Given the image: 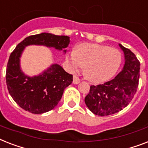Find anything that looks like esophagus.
<instances>
[{"label":"esophagus","mask_w":148,"mask_h":148,"mask_svg":"<svg viewBox=\"0 0 148 148\" xmlns=\"http://www.w3.org/2000/svg\"><path fill=\"white\" fill-rule=\"evenodd\" d=\"M80 82V79L77 76H74V80H73V83L74 84H77Z\"/></svg>","instance_id":"obj_1"}]
</instances>
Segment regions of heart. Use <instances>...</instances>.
Returning a JSON list of instances; mask_svg holds the SVG:
<instances>
[{
	"mask_svg": "<svg viewBox=\"0 0 148 148\" xmlns=\"http://www.w3.org/2000/svg\"><path fill=\"white\" fill-rule=\"evenodd\" d=\"M71 68L79 71L84 67V73L88 80L100 83L109 80L116 74L121 62L119 50L106 45L83 43L76 52H71L67 57Z\"/></svg>",
	"mask_w": 148,
	"mask_h": 148,
	"instance_id": "obj_1",
	"label": "heart"
}]
</instances>
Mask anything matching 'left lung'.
<instances>
[{"instance_id":"left-lung-1","label":"left lung","mask_w":148,"mask_h":148,"mask_svg":"<svg viewBox=\"0 0 148 148\" xmlns=\"http://www.w3.org/2000/svg\"><path fill=\"white\" fill-rule=\"evenodd\" d=\"M125 55L122 71L103 84L92 85L85 97V103L93 114L109 116L122 110L129 104L138 87L140 62L132 51L119 44Z\"/></svg>"}]
</instances>
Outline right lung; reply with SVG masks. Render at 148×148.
<instances>
[{
  "mask_svg": "<svg viewBox=\"0 0 148 148\" xmlns=\"http://www.w3.org/2000/svg\"><path fill=\"white\" fill-rule=\"evenodd\" d=\"M70 43V37L42 32L26 37L10 54L7 65L6 81L8 91L14 101L26 111L34 114L49 112L58 105L64 89L71 84L73 75L58 64L34 77H29L20 69V58L25 47L45 45L62 50ZM66 52V50H64Z\"/></svg>",
  "mask_w": 148,
  "mask_h": 148,
  "instance_id": "obj_1",
  "label": "right lung"
}]
</instances>
